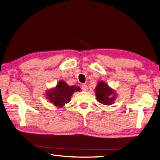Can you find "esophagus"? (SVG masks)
<instances>
[{"label":"esophagus","instance_id":"1","mask_svg":"<svg viewBox=\"0 0 160 160\" xmlns=\"http://www.w3.org/2000/svg\"><path fill=\"white\" fill-rule=\"evenodd\" d=\"M81 89L83 91H87L88 90V86L85 84H82L81 86Z\"/></svg>","mask_w":160,"mask_h":160}]
</instances>
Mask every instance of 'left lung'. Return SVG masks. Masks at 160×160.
<instances>
[{"label": "left lung", "mask_w": 160, "mask_h": 160, "mask_svg": "<svg viewBox=\"0 0 160 160\" xmlns=\"http://www.w3.org/2000/svg\"><path fill=\"white\" fill-rule=\"evenodd\" d=\"M96 95L98 101L106 105L113 104L116 96L113 90L109 88L108 84L102 81L99 82L96 88Z\"/></svg>", "instance_id": "left-lung-1"}]
</instances>
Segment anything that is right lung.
Wrapping results in <instances>:
<instances>
[{"mask_svg": "<svg viewBox=\"0 0 160 160\" xmlns=\"http://www.w3.org/2000/svg\"><path fill=\"white\" fill-rule=\"evenodd\" d=\"M79 90L78 87L69 86L66 82L61 80L58 82L55 89L47 92V96L55 106L62 107L65 103L69 102L72 93Z\"/></svg>", "mask_w": 160, "mask_h": 160, "instance_id": "right-lung-1", "label": "right lung"}]
</instances>
